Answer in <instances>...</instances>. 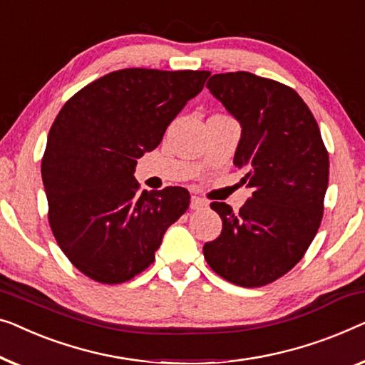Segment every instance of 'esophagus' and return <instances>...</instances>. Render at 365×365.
Here are the masks:
<instances>
[{"label":"esophagus","instance_id":"obj_1","mask_svg":"<svg viewBox=\"0 0 365 365\" xmlns=\"http://www.w3.org/2000/svg\"><path fill=\"white\" fill-rule=\"evenodd\" d=\"M207 207V200H204L202 197H197V195H192L191 197V209L197 210V209H204Z\"/></svg>","mask_w":365,"mask_h":365}]
</instances>
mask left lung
I'll list each match as a JSON object with an SVG mask.
<instances>
[{
  "label": "left lung",
  "mask_w": 365,
  "mask_h": 365,
  "mask_svg": "<svg viewBox=\"0 0 365 365\" xmlns=\"http://www.w3.org/2000/svg\"><path fill=\"white\" fill-rule=\"evenodd\" d=\"M207 88L239 120L234 165L253 189L239 212L212 202L222 219L204 245L209 267L227 282L258 288L303 258L321 225L329 155L319 126L292 87L250 72L215 73Z\"/></svg>",
  "instance_id": "obj_1"
}]
</instances>
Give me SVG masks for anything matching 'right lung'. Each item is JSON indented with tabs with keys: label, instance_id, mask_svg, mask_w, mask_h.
Masks as SVG:
<instances>
[{
	"label": "right lung",
	"instance_id": "add662e5",
	"mask_svg": "<svg viewBox=\"0 0 365 365\" xmlns=\"http://www.w3.org/2000/svg\"><path fill=\"white\" fill-rule=\"evenodd\" d=\"M209 76L121 68L78 91L56 117L41 165L49 225L88 278L118 284L136 277L186 212L187 189L140 191L133 173Z\"/></svg>",
	"mask_w": 365,
	"mask_h": 365
}]
</instances>
